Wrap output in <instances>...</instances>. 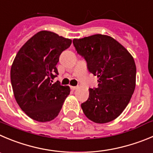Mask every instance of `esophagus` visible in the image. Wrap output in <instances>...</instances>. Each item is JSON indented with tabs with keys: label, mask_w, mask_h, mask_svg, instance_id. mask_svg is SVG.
Here are the masks:
<instances>
[{
	"label": "esophagus",
	"mask_w": 153,
	"mask_h": 153,
	"mask_svg": "<svg viewBox=\"0 0 153 153\" xmlns=\"http://www.w3.org/2000/svg\"><path fill=\"white\" fill-rule=\"evenodd\" d=\"M70 88H71V89H72V91H75V90L78 89V87H74V86H71V87H70Z\"/></svg>",
	"instance_id": "1"
}]
</instances>
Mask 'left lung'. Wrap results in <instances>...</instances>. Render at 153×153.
<instances>
[{"instance_id":"obj_1","label":"left lung","mask_w":153,"mask_h":153,"mask_svg":"<svg viewBox=\"0 0 153 153\" xmlns=\"http://www.w3.org/2000/svg\"><path fill=\"white\" fill-rule=\"evenodd\" d=\"M89 72L98 78L97 88L89 89L81 103L88 118L98 124L112 122L129 103L136 86V65L131 54L116 40L97 35L73 40Z\"/></svg>"}]
</instances>
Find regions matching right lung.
<instances>
[{
  "mask_svg": "<svg viewBox=\"0 0 153 153\" xmlns=\"http://www.w3.org/2000/svg\"><path fill=\"white\" fill-rule=\"evenodd\" d=\"M72 40L49 31H41L19 49L10 69L14 97L22 111L40 122L52 121L59 115L68 86L59 81L52 84L58 75L56 67L62 52Z\"/></svg>",
  "mask_w": 153,
  "mask_h": 153,
  "instance_id": "add662e5",
  "label": "right lung"
}]
</instances>
